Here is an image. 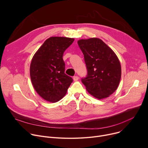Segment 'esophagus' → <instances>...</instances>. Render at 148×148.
<instances>
[{"instance_id": "obj_1", "label": "esophagus", "mask_w": 148, "mask_h": 148, "mask_svg": "<svg viewBox=\"0 0 148 148\" xmlns=\"http://www.w3.org/2000/svg\"><path fill=\"white\" fill-rule=\"evenodd\" d=\"M78 79H79V77H78V76H74V77H73V79H74V81H77Z\"/></svg>"}]
</instances>
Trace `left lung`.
<instances>
[{
  "label": "left lung",
  "instance_id": "1",
  "mask_svg": "<svg viewBox=\"0 0 148 148\" xmlns=\"http://www.w3.org/2000/svg\"><path fill=\"white\" fill-rule=\"evenodd\" d=\"M78 45L87 69V75L82 78V82L95 98L101 99L108 97L117 89L121 77L118 57L98 38L79 40Z\"/></svg>",
  "mask_w": 148,
  "mask_h": 148
}]
</instances>
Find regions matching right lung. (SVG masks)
Instances as JSON below:
<instances>
[{"label":"right lung","mask_w":148,"mask_h":148,"mask_svg":"<svg viewBox=\"0 0 148 148\" xmlns=\"http://www.w3.org/2000/svg\"><path fill=\"white\" fill-rule=\"evenodd\" d=\"M74 40L64 37H50L32 60L30 74L33 86L38 94L49 102H56L64 97L73 81L64 73L62 56Z\"/></svg>","instance_id":"1"}]
</instances>
